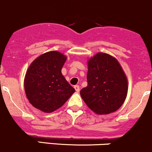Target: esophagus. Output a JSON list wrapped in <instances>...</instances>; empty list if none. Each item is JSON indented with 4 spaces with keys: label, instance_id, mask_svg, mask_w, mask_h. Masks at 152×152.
Instances as JSON below:
<instances>
[{
    "label": "esophagus",
    "instance_id": "1",
    "mask_svg": "<svg viewBox=\"0 0 152 152\" xmlns=\"http://www.w3.org/2000/svg\"><path fill=\"white\" fill-rule=\"evenodd\" d=\"M74 88H75V91H77V92H79V91H80V86H78V85L75 86Z\"/></svg>",
    "mask_w": 152,
    "mask_h": 152
}]
</instances>
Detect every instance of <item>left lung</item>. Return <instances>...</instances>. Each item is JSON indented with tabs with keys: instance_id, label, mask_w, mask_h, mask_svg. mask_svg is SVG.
Instances as JSON below:
<instances>
[{
	"instance_id": "left-lung-1",
	"label": "left lung",
	"mask_w": 152,
	"mask_h": 152,
	"mask_svg": "<svg viewBox=\"0 0 152 152\" xmlns=\"http://www.w3.org/2000/svg\"><path fill=\"white\" fill-rule=\"evenodd\" d=\"M87 82V86L80 90V95L94 113H112L125 101L127 77L118 60L112 55L99 52L88 60Z\"/></svg>"
}]
</instances>
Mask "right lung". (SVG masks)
I'll return each mask as SVG.
<instances>
[{"instance_id":"obj_1","label":"right lung","mask_w":152,"mask_h":152,"mask_svg":"<svg viewBox=\"0 0 152 152\" xmlns=\"http://www.w3.org/2000/svg\"><path fill=\"white\" fill-rule=\"evenodd\" d=\"M66 58L61 52L51 51L30 64L25 75L24 88L34 108L51 113L61 108L75 91L61 72Z\"/></svg>"}]
</instances>
